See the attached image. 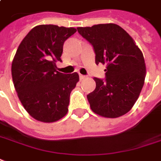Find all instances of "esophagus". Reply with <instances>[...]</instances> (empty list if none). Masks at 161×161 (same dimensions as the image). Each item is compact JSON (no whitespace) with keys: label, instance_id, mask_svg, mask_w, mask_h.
<instances>
[{"label":"esophagus","instance_id":"obj_1","mask_svg":"<svg viewBox=\"0 0 161 161\" xmlns=\"http://www.w3.org/2000/svg\"><path fill=\"white\" fill-rule=\"evenodd\" d=\"M86 76L83 75H80V80H84L86 79Z\"/></svg>","mask_w":161,"mask_h":161}]
</instances>
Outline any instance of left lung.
<instances>
[{"label": "left lung", "mask_w": 161, "mask_h": 161, "mask_svg": "<svg viewBox=\"0 0 161 161\" xmlns=\"http://www.w3.org/2000/svg\"><path fill=\"white\" fill-rule=\"evenodd\" d=\"M90 42L96 54V64H106L104 80L94 78L95 90L87 95L94 113L117 118L131 110L144 84V58L131 36L114 24L77 28Z\"/></svg>", "instance_id": "8db88e82"}]
</instances>
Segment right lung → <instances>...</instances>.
Instances as JSON below:
<instances>
[{
  "instance_id": "obj_1",
  "label": "right lung",
  "mask_w": 161,
  "mask_h": 161,
  "mask_svg": "<svg viewBox=\"0 0 161 161\" xmlns=\"http://www.w3.org/2000/svg\"><path fill=\"white\" fill-rule=\"evenodd\" d=\"M75 32V28L37 25L18 47L12 64L13 85L22 105L36 120L55 122L68 113L79 75L60 73L56 63L62 62L64 43Z\"/></svg>"
}]
</instances>
